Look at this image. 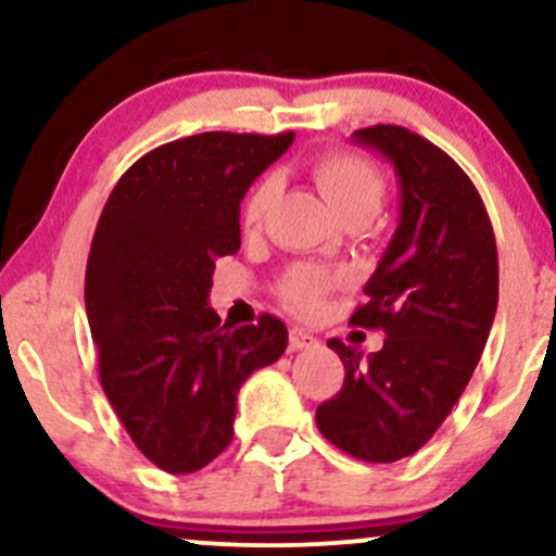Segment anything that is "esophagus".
<instances>
[{
  "label": "esophagus",
  "instance_id": "esophagus-1",
  "mask_svg": "<svg viewBox=\"0 0 556 556\" xmlns=\"http://www.w3.org/2000/svg\"><path fill=\"white\" fill-rule=\"evenodd\" d=\"M316 344V337L311 334V331L300 329V327H292L290 329V350L295 353V350H303V348H314Z\"/></svg>",
  "mask_w": 556,
  "mask_h": 556
}]
</instances>
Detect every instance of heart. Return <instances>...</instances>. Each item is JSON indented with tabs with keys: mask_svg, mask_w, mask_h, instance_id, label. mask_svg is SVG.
I'll return each instance as SVG.
<instances>
[{
	"mask_svg": "<svg viewBox=\"0 0 556 556\" xmlns=\"http://www.w3.org/2000/svg\"><path fill=\"white\" fill-rule=\"evenodd\" d=\"M311 175L327 198V203L334 208L340 219L350 216H366L374 219L381 212L387 198V182L381 172L371 162L350 151H329V154L318 156L311 167ZM277 177H264L248 190L245 201H242L240 222L245 232H256L269 216L274 201H277ZM337 274L318 266H295L285 274L282 285H279V295L292 311L298 314H318L324 308V300L334 290Z\"/></svg>",
	"mask_w": 556,
	"mask_h": 556,
	"instance_id": "b5f03b06",
	"label": "heart"
}]
</instances>
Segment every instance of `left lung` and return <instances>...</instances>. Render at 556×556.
<instances>
[{
	"mask_svg": "<svg viewBox=\"0 0 556 556\" xmlns=\"http://www.w3.org/2000/svg\"><path fill=\"white\" fill-rule=\"evenodd\" d=\"M353 143L379 151L400 182V225L350 318L387 340L368 358L327 342L344 384L316 407V426L358 460L394 463L429 442L468 387L494 324L500 261L476 185L442 149L397 125L363 127Z\"/></svg>",
	"mask_w": 556,
	"mask_h": 556,
	"instance_id": "left-lung-1",
	"label": "left lung"
}]
</instances>
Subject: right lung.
<instances>
[{
	"mask_svg": "<svg viewBox=\"0 0 556 556\" xmlns=\"http://www.w3.org/2000/svg\"><path fill=\"white\" fill-rule=\"evenodd\" d=\"M295 132H201L140 156L114 185L86 266L99 379L156 468L195 473L232 442L242 381L282 358L287 327L222 324L216 258L240 251V201Z\"/></svg>",
	"mask_w": 556,
	"mask_h": 556,
	"instance_id": "right-lung-1",
	"label": "right lung"
}]
</instances>
